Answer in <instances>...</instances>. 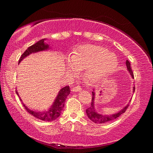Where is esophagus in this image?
Listing matches in <instances>:
<instances>
[{
  "label": "esophagus",
  "instance_id": "obj_1",
  "mask_svg": "<svg viewBox=\"0 0 153 153\" xmlns=\"http://www.w3.org/2000/svg\"><path fill=\"white\" fill-rule=\"evenodd\" d=\"M72 91L73 92H79V91H81V87L80 86V85H76V86L72 88Z\"/></svg>",
  "mask_w": 153,
  "mask_h": 153
}]
</instances>
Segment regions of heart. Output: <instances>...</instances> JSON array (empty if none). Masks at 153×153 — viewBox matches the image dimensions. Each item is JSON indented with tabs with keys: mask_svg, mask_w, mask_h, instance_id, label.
Listing matches in <instances>:
<instances>
[{
	"mask_svg": "<svg viewBox=\"0 0 153 153\" xmlns=\"http://www.w3.org/2000/svg\"><path fill=\"white\" fill-rule=\"evenodd\" d=\"M118 60L116 55L108 52L105 47L85 45L73 51L67 64V70L76 74L85 69L84 76L91 82L99 81L116 68Z\"/></svg>",
	"mask_w": 153,
	"mask_h": 153,
	"instance_id": "b5f03b06",
	"label": "heart"
}]
</instances>
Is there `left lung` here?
Returning a JSON list of instances; mask_svg holds the SVG:
<instances>
[{
    "instance_id": "1",
    "label": "left lung",
    "mask_w": 153,
    "mask_h": 153,
    "mask_svg": "<svg viewBox=\"0 0 153 153\" xmlns=\"http://www.w3.org/2000/svg\"><path fill=\"white\" fill-rule=\"evenodd\" d=\"M126 65H127V70H128L129 72L130 73L131 77H133L134 78V74H133L132 70H131L130 62L128 61V60H127V61H126ZM133 88H134L133 92H134L135 87H134ZM92 95H93V96H92L93 97H92L91 104V106H90V107H88L86 110H85V112H86L87 116H88V118L90 119V120H92L93 123H104L108 122V121L115 120L116 118H118L120 115H122L123 113H125V111H126L127 108H128V106L129 105V104H127V106H125V107L123 108V109L120 111L119 112L116 113V114H114L112 115L100 114H98V113L96 112V111L95 110V106H94V101H95V92L94 91L92 92Z\"/></svg>"
}]
</instances>
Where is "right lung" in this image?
Instances as JSON below:
<instances>
[{
  "mask_svg": "<svg viewBox=\"0 0 153 153\" xmlns=\"http://www.w3.org/2000/svg\"><path fill=\"white\" fill-rule=\"evenodd\" d=\"M45 39H42L36 42L34 45L29 47L26 51L24 52L21 56L19 60V63L26 58V56L30 55V53H36L38 51H45V50L49 49V45L45 43ZM16 93L19 96L17 91H16ZM70 93V86H65L60 89V91L58 93L57 97H56L55 101L53 102V104L51 106L49 109L47 111H33L29 109V108L26 106L25 104H23V106H24L25 109L27 111L30 115H32L36 118H38L39 120H44V121H53L58 118V117L60 116L61 111L63 109L65 106V100L69 94ZM22 101V99H20Z\"/></svg>",
  "mask_w": 153,
  "mask_h": 153,
  "instance_id": "add662e5",
  "label": "right lung"
}]
</instances>
